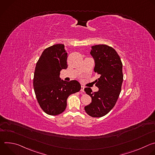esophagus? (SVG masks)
<instances>
[{"label":"esophagus","instance_id":"1","mask_svg":"<svg viewBox=\"0 0 155 155\" xmlns=\"http://www.w3.org/2000/svg\"><path fill=\"white\" fill-rule=\"evenodd\" d=\"M84 87L83 86H81V91L82 92V93H84Z\"/></svg>","mask_w":155,"mask_h":155}]
</instances>
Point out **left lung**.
Listing matches in <instances>:
<instances>
[{
    "instance_id": "8db88e82",
    "label": "left lung",
    "mask_w": 155,
    "mask_h": 155,
    "mask_svg": "<svg viewBox=\"0 0 155 155\" xmlns=\"http://www.w3.org/2000/svg\"><path fill=\"white\" fill-rule=\"evenodd\" d=\"M90 54L95 62L94 71L99 76L96 84L99 91L93 92L90 87L84 88L92 99L84 110L92 117H102L114 108L120 96L123 80V64L115 50L107 45L91 47Z\"/></svg>"
}]
</instances>
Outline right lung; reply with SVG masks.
<instances>
[{"instance_id": "add662e5", "label": "right lung", "mask_w": 155, "mask_h": 155, "mask_svg": "<svg viewBox=\"0 0 155 155\" xmlns=\"http://www.w3.org/2000/svg\"><path fill=\"white\" fill-rule=\"evenodd\" d=\"M68 53L63 44H56L44 50L35 69L33 86L37 100L47 114L57 115L67 107L68 97L81 90L77 80H61L60 72L68 68Z\"/></svg>"}]
</instances>
